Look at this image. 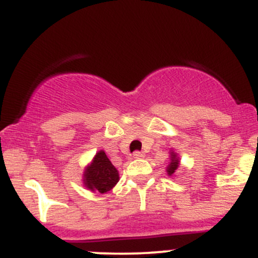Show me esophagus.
<instances>
[{"instance_id": "obj_1", "label": "esophagus", "mask_w": 258, "mask_h": 258, "mask_svg": "<svg viewBox=\"0 0 258 258\" xmlns=\"http://www.w3.org/2000/svg\"><path fill=\"white\" fill-rule=\"evenodd\" d=\"M144 157V153L143 152H140V151H136L134 153V158L135 159H141V158Z\"/></svg>"}]
</instances>
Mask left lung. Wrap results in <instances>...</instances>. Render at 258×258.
Wrapping results in <instances>:
<instances>
[{
	"label": "left lung",
	"instance_id": "obj_1",
	"mask_svg": "<svg viewBox=\"0 0 258 258\" xmlns=\"http://www.w3.org/2000/svg\"><path fill=\"white\" fill-rule=\"evenodd\" d=\"M177 166H179V159H177L176 154H175L174 152H171V161H170V165L168 166V174L169 175H172L175 172V170L177 169Z\"/></svg>",
	"mask_w": 258,
	"mask_h": 258
}]
</instances>
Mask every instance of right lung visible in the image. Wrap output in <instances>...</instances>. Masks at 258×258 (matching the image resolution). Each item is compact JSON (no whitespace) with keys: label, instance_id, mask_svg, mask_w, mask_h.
<instances>
[{"label":"right lung","instance_id":"add662e5","mask_svg":"<svg viewBox=\"0 0 258 258\" xmlns=\"http://www.w3.org/2000/svg\"><path fill=\"white\" fill-rule=\"evenodd\" d=\"M118 181V172L106 157L105 152L97 153L93 163L84 172V183L88 188L100 194L110 191Z\"/></svg>","mask_w":258,"mask_h":258}]
</instances>
